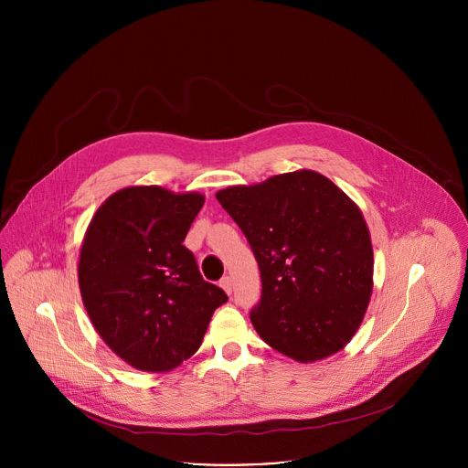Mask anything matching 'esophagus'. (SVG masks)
Masks as SVG:
<instances>
[{"instance_id":"1","label":"esophagus","mask_w":468,"mask_h":468,"mask_svg":"<svg viewBox=\"0 0 468 468\" xmlns=\"http://www.w3.org/2000/svg\"><path fill=\"white\" fill-rule=\"evenodd\" d=\"M220 287L224 289V292H226L228 296H231V292H233V282H231V278H222Z\"/></svg>"}]
</instances>
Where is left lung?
Here are the masks:
<instances>
[{
	"label": "left lung",
	"instance_id": "obj_1",
	"mask_svg": "<svg viewBox=\"0 0 468 468\" xmlns=\"http://www.w3.org/2000/svg\"><path fill=\"white\" fill-rule=\"evenodd\" d=\"M217 199L246 235L261 271L250 313L280 354L314 363L357 333L374 289V251L354 199L314 170L233 185Z\"/></svg>",
	"mask_w": 468,
	"mask_h": 468
}]
</instances>
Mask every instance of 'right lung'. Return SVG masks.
<instances>
[{"instance_id": "1", "label": "right lung", "mask_w": 468, "mask_h": 468, "mask_svg": "<svg viewBox=\"0 0 468 468\" xmlns=\"http://www.w3.org/2000/svg\"><path fill=\"white\" fill-rule=\"evenodd\" d=\"M204 204L199 192L133 185L111 194L85 231L78 262L83 305L101 341L133 368H177L228 302L183 246Z\"/></svg>"}]
</instances>
